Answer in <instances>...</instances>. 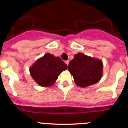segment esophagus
Returning <instances> with one entry per match:
<instances>
[{"instance_id":"esophagus-1","label":"esophagus","mask_w":128,"mask_h":128,"mask_svg":"<svg viewBox=\"0 0 128 128\" xmlns=\"http://www.w3.org/2000/svg\"><path fill=\"white\" fill-rule=\"evenodd\" d=\"M65 62H66V64L68 66V64H69V60H66V61H65Z\"/></svg>"}]
</instances>
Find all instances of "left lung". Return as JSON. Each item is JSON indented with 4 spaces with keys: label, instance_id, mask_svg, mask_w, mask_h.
Returning a JSON list of instances; mask_svg holds the SVG:
<instances>
[{
    "label": "left lung",
    "instance_id": "obj_1",
    "mask_svg": "<svg viewBox=\"0 0 128 128\" xmlns=\"http://www.w3.org/2000/svg\"><path fill=\"white\" fill-rule=\"evenodd\" d=\"M68 70L74 77L76 84L84 88L100 80L102 77V63L98 59L78 53L69 62Z\"/></svg>",
    "mask_w": 128,
    "mask_h": 128
}]
</instances>
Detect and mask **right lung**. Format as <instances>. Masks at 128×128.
Instances as JSON below:
<instances>
[{"label": "right lung", "mask_w": 128, "mask_h": 128, "mask_svg": "<svg viewBox=\"0 0 128 128\" xmlns=\"http://www.w3.org/2000/svg\"><path fill=\"white\" fill-rule=\"evenodd\" d=\"M67 68L68 66L60 58L46 54L30 68V72L39 85L48 87L52 85L60 73Z\"/></svg>", "instance_id": "1"}]
</instances>
